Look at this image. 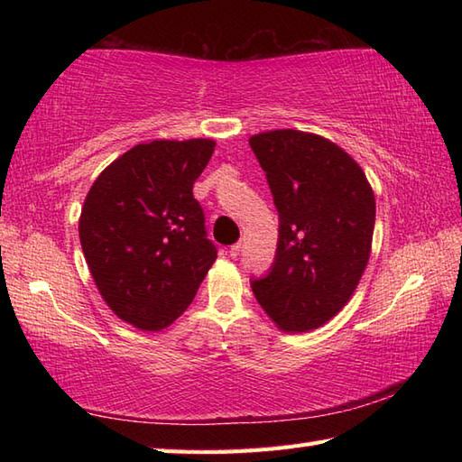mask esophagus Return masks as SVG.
I'll return each instance as SVG.
<instances>
[{"mask_svg":"<svg viewBox=\"0 0 462 462\" xmlns=\"http://www.w3.org/2000/svg\"><path fill=\"white\" fill-rule=\"evenodd\" d=\"M240 252H242V244H240V242H238V244H234V246H230V250H228L230 258H238V256H240Z\"/></svg>","mask_w":462,"mask_h":462,"instance_id":"34e87169","label":"esophagus"}]
</instances>
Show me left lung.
<instances>
[{
  "label": "left lung",
  "instance_id": "8db88e82",
  "mask_svg": "<svg viewBox=\"0 0 462 462\" xmlns=\"http://www.w3.org/2000/svg\"><path fill=\"white\" fill-rule=\"evenodd\" d=\"M280 212L272 272L254 280L282 331L321 328L347 306L367 268L375 194L351 154L326 136L276 129L250 136Z\"/></svg>",
  "mask_w": 462,
  "mask_h": 462
}]
</instances>
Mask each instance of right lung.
I'll return each instance as SVG.
<instances>
[{
  "label": "right lung",
  "mask_w": 462,
  "mask_h": 462,
  "mask_svg": "<svg viewBox=\"0 0 462 462\" xmlns=\"http://www.w3.org/2000/svg\"><path fill=\"white\" fill-rule=\"evenodd\" d=\"M212 139L134 144L97 176L79 240L97 290L116 318L162 331L190 306L216 262L192 196Z\"/></svg>",
  "instance_id": "right-lung-1"
}]
</instances>
